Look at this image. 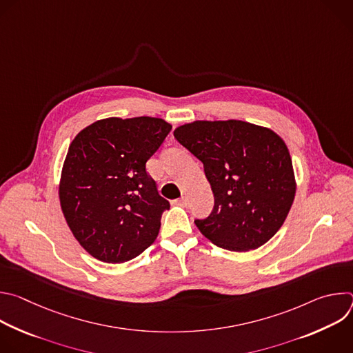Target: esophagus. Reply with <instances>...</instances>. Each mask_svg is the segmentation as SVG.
<instances>
[{"mask_svg": "<svg viewBox=\"0 0 353 353\" xmlns=\"http://www.w3.org/2000/svg\"><path fill=\"white\" fill-rule=\"evenodd\" d=\"M187 201H188L187 196H181V198L179 199V203H180L181 205H187Z\"/></svg>", "mask_w": 353, "mask_h": 353, "instance_id": "34e87169", "label": "esophagus"}]
</instances>
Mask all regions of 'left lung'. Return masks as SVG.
Wrapping results in <instances>:
<instances>
[{"label": "left lung", "instance_id": "8db88e82", "mask_svg": "<svg viewBox=\"0 0 353 353\" xmlns=\"http://www.w3.org/2000/svg\"><path fill=\"white\" fill-rule=\"evenodd\" d=\"M176 139L204 163L215 207L198 230L230 251L265 244L283 225L296 194L289 149L271 128L241 120H196Z\"/></svg>", "mask_w": 353, "mask_h": 353}]
</instances>
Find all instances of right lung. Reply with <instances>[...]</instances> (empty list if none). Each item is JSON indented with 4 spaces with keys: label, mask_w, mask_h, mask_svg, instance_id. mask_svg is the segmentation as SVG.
<instances>
[{
    "label": "right lung",
    "mask_w": 353,
    "mask_h": 353,
    "mask_svg": "<svg viewBox=\"0 0 353 353\" xmlns=\"http://www.w3.org/2000/svg\"><path fill=\"white\" fill-rule=\"evenodd\" d=\"M172 124L158 117L97 120L71 142L63 165L59 198L78 243L103 263L139 256L161 229L169 201L146 172Z\"/></svg>",
    "instance_id": "1"
}]
</instances>
